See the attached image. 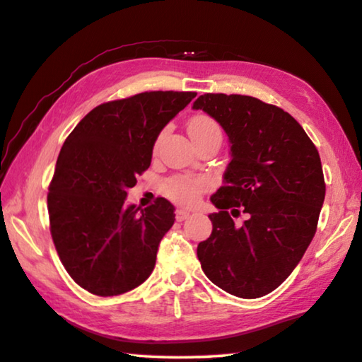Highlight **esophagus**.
<instances>
[{
	"label": "esophagus",
	"instance_id": "1",
	"mask_svg": "<svg viewBox=\"0 0 362 362\" xmlns=\"http://www.w3.org/2000/svg\"><path fill=\"white\" fill-rule=\"evenodd\" d=\"M191 216V211L186 210V208H177L176 210V219L177 221H185Z\"/></svg>",
	"mask_w": 362,
	"mask_h": 362
}]
</instances>
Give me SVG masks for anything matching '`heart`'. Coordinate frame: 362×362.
I'll return each mask as SVG.
<instances>
[{"mask_svg": "<svg viewBox=\"0 0 362 362\" xmlns=\"http://www.w3.org/2000/svg\"><path fill=\"white\" fill-rule=\"evenodd\" d=\"M206 132H221L219 125L211 117L197 116L189 122V135L191 136ZM210 186L211 181L205 176H175L165 182L163 192L177 204L194 205Z\"/></svg>", "mask_w": 362, "mask_h": 362, "instance_id": "heart-1", "label": "heart"}]
</instances>
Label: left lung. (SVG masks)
<instances>
[{"label":"left lung","instance_id":"obj_1","mask_svg":"<svg viewBox=\"0 0 362 362\" xmlns=\"http://www.w3.org/2000/svg\"><path fill=\"white\" fill-rule=\"evenodd\" d=\"M192 107L216 120L230 143L224 186L211 195L219 210L210 214L213 232L197 246L202 270L232 296L262 297L313 240L326 194L318 149L289 112L248 95L205 93ZM240 209L247 221L235 225Z\"/></svg>","mask_w":362,"mask_h":362}]
</instances>
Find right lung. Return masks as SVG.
I'll return each mask as SVG.
<instances>
[{"instance_id":"add662e5","label":"right lung","mask_w":362,"mask_h":362,"mask_svg":"<svg viewBox=\"0 0 362 362\" xmlns=\"http://www.w3.org/2000/svg\"><path fill=\"white\" fill-rule=\"evenodd\" d=\"M195 92H143L87 114L62 146L47 194L50 233L69 276L101 297L148 280L175 223L167 199L136 208L127 191L149 168L158 133Z\"/></svg>"}]
</instances>
